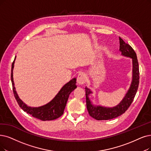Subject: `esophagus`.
<instances>
[{
	"instance_id": "esophagus-1",
	"label": "esophagus",
	"mask_w": 151,
	"mask_h": 151,
	"mask_svg": "<svg viewBox=\"0 0 151 151\" xmlns=\"http://www.w3.org/2000/svg\"><path fill=\"white\" fill-rule=\"evenodd\" d=\"M86 81V76L83 74H80L77 77V82L79 85H83Z\"/></svg>"
}]
</instances>
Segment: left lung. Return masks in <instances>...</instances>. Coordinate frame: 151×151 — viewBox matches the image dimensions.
Masks as SVG:
<instances>
[{"mask_svg":"<svg viewBox=\"0 0 151 151\" xmlns=\"http://www.w3.org/2000/svg\"><path fill=\"white\" fill-rule=\"evenodd\" d=\"M119 51L123 55L131 58L132 59V81L130 88L124 98L119 105L113 108H106L100 106H94L92 104L88 96L92 92L86 87V105L90 116L96 120H108L122 115L128 109L133 101L139 83V70L137 56L132 47L119 37Z\"/></svg>","mask_w":151,"mask_h":151,"instance_id":"8db88e82","label":"left lung"}]
</instances>
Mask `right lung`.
<instances>
[{"label":"right lung","instance_id":"add662e5","mask_svg":"<svg viewBox=\"0 0 151 151\" xmlns=\"http://www.w3.org/2000/svg\"><path fill=\"white\" fill-rule=\"evenodd\" d=\"M15 58L16 57L12 64L11 81L12 83L13 92L15 98L20 107L24 111L31 114L33 117L39 119L41 121H50V120L55 119L61 116L64 113V108L67 104L70 93L77 87L76 78L65 84L55 97L47 104L37 108L29 107L24 104L20 99L15 91L13 79V69Z\"/></svg>","mask_w":151,"mask_h":151}]
</instances>
